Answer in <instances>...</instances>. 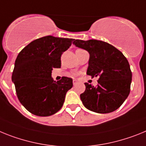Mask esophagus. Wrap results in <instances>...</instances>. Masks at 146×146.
<instances>
[{"mask_svg":"<svg viewBox=\"0 0 146 146\" xmlns=\"http://www.w3.org/2000/svg\"><path fill=\"white\" fill-rule=\"evenodd\" d=\"M77 83H78V82H77V80H76V79H73V85H76V84Z\"/></svg>","mask_w":146,"mask_h":146,"instance_id":"obj_1","label":"esophagus"}]
</instances>
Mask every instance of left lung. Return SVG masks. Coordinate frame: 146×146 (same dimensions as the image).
Masks as SVG:
<instances>
[{"instance_id": "obj_1", "label": "left lung", "mask_w": 146, "mask_h": 146, "mask_svg": "<svg viewBox=\"0 0 146 146\" xmlns=\"http://www.w3.org/2000/svg\"><path fill=\"white\" fill-rule=\"evenodd\" d=\"M73 44L90 54L87 74L98 77L96 87L85 83L80 95L84 106L97 113L117 110L129 96L131 73L129 63L122 52L101 40H74Z\"/></svg>"}]
</instances>
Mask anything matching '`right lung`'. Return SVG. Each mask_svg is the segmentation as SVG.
Listing matches in <instances>:
<instances>
[{"label":"right lung","instance_id":"add662e5","mask_svg":"<svg viewBox=\"0 0 146 146\" xmlns=\"http://www.w3.org/2000/svg\"><path fill=\"white\" fill-rule=\"evenodd\" d=\"M73 39L45 36L30 42L17 55L12 79L19 101L31 114L41 117L56 113L63 106L73 80L51 77L53 68H61V56Z\"/></svg>","mask_w":146,"mask_h":146}]
</instances>
